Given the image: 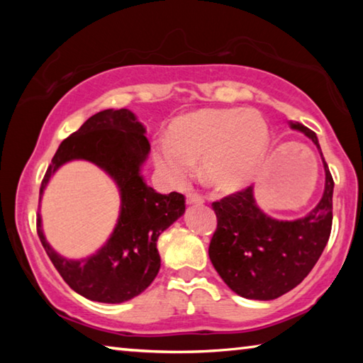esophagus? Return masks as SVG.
<instances>
[{"label":"esophagus","instance_id":"obj_1","mask_svg":"<svg viewBox=\"0 0 363 363\" xmlns=\"http://www.w3.org/2000/svg\"><path fill=\"white\" fill-rule=\"evenodd\" d=\"M186 200H187V205H203V196L195 194V192H189L186 195Z\"/></svg>","mask_w":363,"mask_h":363}]
</instances>
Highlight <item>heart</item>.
<instances>
[{
    "label": "heart",
    "instance_id": "1",
    "mask_svg": "<svg viewBox=\"0 0 363 363\" xmlns=\"http://www.w3.org/2000/svg\"><path fill=\"white\" fill-rule=\"evenodd\" d=\"M269 126L251 108H205L177 120L164 140L158 164L171 179L186 182L203 160L206 181L235 190L253 179L266 155Z\"/></svg>",
    "mask_w": 363,
    "mask_h": 363
}]
</instances>
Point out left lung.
Wrapping results in <instances>:
<instances>
[{"instance_id":"left-lung-1","label":"left lung","mask_w":363,"mask_h":363,"mask_svg":"<svg viewBox=\"0 0 363 363\" xmlns=\"http://www.w3.org/2000/svg\"><path fill=\"white\" fill-rule=\"evenodd\" d=\"M317 147L325 169L323 195L304 218L281 220L256 203L255 187L214 201L218 229L210 243V259L220 279L238 296L270 301L303 281L320 257L333 220V177L314 131L290 121Z\"/></svg>"}]
</instances>
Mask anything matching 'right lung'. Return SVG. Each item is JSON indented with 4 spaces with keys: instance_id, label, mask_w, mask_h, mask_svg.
<instances>
[{
    "instance_id": "obj_1",
    "label": "right lung",
    "mask_w": 363,
    "mask_h": 363,
    "mask_svg": "<svg viewBox=\"0 0 363 363\" xmlns=\"http://www.w3.org/2000/svg\"><path fill=\"white\" fill-rule=\"evenodd\" d=\"M145 126L128 108H107L86 120L60 143L40 189V201L51 177L65 163L84 160L101 168L120 192L113 232L96 253L69 259L46 240L41 214L36 229L49 259L73 291L97 303L120 304L149 286L160 270L157 240L186 213L182 194H157L144 181L150 153Z\"/></svg>"
}]
</instances>
